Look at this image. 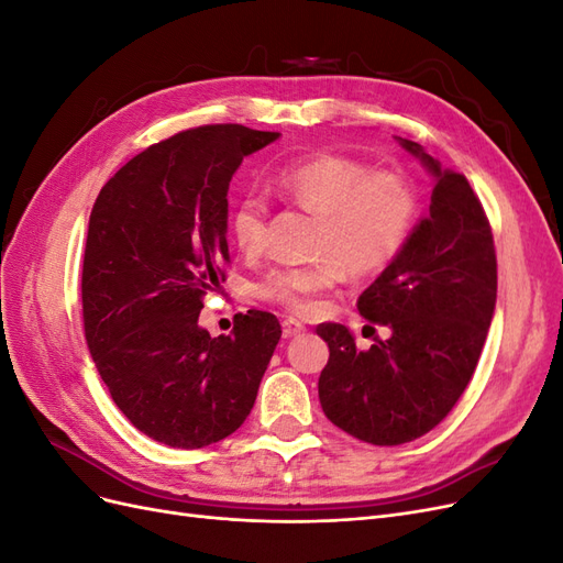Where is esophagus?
Segmentation results:
<instances>
[{
	"mask_svg": "<svg viewBox=\"0 0 563 563\" xmlns=\"http://www.w3.org/2000/svg\"><path fill=\"white\" fill-rule=\"evenodd\" d=\"M305 331V327L300 321H296V319H284L282 321V333H284V338H296V335H300Z\"/></svg>",
	"mask_w": 563,
	"mask_h": 563,
	"instance_id": "1",
	"label": "esophagus"
}]
</instances>
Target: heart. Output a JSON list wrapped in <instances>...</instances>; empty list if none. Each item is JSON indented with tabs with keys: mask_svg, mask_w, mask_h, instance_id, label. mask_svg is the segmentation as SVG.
<instances>
[{
	"mask_svg": "<svg viewBox=\"0 0 563 563\" xmlns=\"http://www.w3.org/2000/svg\"><path fill=\"white\" fill-rule=\"evenodd\" d=\"M269 185L298 207L319 213L312 265L277 267L258 284L263 300L305 314L314 300L350 277L378 275L399 258L418 218L413 180L399 168H371L335 152L286 162ZM267 201L244 195L234 203L230 232L244 253H258L267 236Z\"/></svg>",
	"mask_w": 563,
	"mask_h": 563,
	"instance_id": "heart-1",
	"label": "heart"
}]
</instances>
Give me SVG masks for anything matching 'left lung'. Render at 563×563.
Instances as JSON below:
<instances>
[{"instance_id":"1","label":"left lung","mask_w":563,"mask_h":563,"mask_svg":"<svg viewBox=\"0 0 563 563\" xmlns=\"http://www.w3.org/2000/svg\"><path fill=\"white\" fill-rule=\"evenodd\" d=\"M401 145L437 176L430 216L399 258L356 300L391 335L356 350L343 323H319L329 364L319 401L343 432L373 446H399L428 434L463 395L496 310L498 261L493 232L463 174L441 172L413 141Z\"/></svg>"}]
</instances>
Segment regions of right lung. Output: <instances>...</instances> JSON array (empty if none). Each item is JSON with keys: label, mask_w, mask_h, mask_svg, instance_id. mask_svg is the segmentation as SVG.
<instances>
[{"label": "right lung", "mask_w": 563, "mask_h": 563, "mask_svg": "<svg viewBox=\"0 0 563 563\" xmlns=\"http://www.w3.org/2000/svg\"><path fill=\"white\" fill-rule=\"evenodd\" d=\"M277 139L242 124L187 129L135 155L96 197L84 335L119 411L172 449H203L240 430L282 338L277 317L261 310L218 338L197 321L230 265V180Z\"/></svg>", "instance_id": "1"}]
</instances>
